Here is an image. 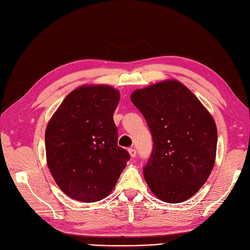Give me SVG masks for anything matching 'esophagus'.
<instances>
[{
    "label": "esophagus",
    "mask_w": 250,
    "mask_h": 250,
    "mask_svg": "<svg viewBox=\"0 0 250 250\" xmlns=\"http://www.w3.org/2000/svg\"><path fill=\"white\" fill-rule=\"evenodd\" d=\"M128 152H129V154H130V156H131L132 158L137 156V150L133 149V148H129V149H128Z\"/></svg>",
    "instance_id": "obj_1"
}]
</instances>
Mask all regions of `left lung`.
I'll return each instance as SVG.
<instances>
[{
  "label": "left lung",
  "instance_id": "8db88e82",
  "mask_svg": "<svg viewBox=\"0 0 250 250\" xmlns=\"http://www.w3.org/2000/svg\"><path fill=\"white\" fill-rule=\"evenodd\" d=\"M146 119L153 149L144 177L157 198L179 203L191 198L213 170L217 127L208 109L177 80H165L131 94Z\"/></svg>",
  "mask_w": 250,
  "mask_h": 250
}]
</instances>
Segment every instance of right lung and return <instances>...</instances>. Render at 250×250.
Instances as JSON below:
<instances>
[{
    "label": "right lung",
    "instance_id": "obj_1",
    "mask_svg": "<svg viewBox=\"0 0 250 250\" xmlns=\"http://www.w3.org/2000/svg\"><path fill=\"white\" fill-rule=\"evenodd\" d=\"M120 92L109 85H83L67 95L49 121L47 164L65 195L96 202L113 190L129 161L118 146L113 122Z\"/></svg>",
    "mask_w": 250,
    "mask_h": 250
}]
</instances>
